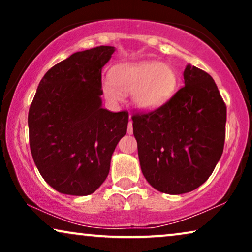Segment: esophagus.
Returning <instances> with one entry per match:
<instances>
[{
  "mask_svg": "<svg viewBox=\"0 0 252 252\" xmlns=\"http://www.w3.org/2000/svg\"><path fill=\"white\" fill-rule=\"evenodd\" d=\"M127 133L132 134L133 133V125H132V120H129L128 123V127H127Z\"/></svg>",
  "mask_w": 252,
  "mask_h": 252,
  "instance_id": "34e87169",
  "label": "esophagus"
}]
</instances>
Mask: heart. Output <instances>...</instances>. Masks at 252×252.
Segmentation results:
<instances>
[{"label":"heart","mask_w":252,"mask_h":252,"mask_svg":"<svg viewBox=\"0 0 252 252\" xmlns=\"http://www.w3.org/2000/svg\"><path fill=\"white\" fill-rule=\"evenodd\" d=\"M110 79L102 84V93L109 102L118 103L124 98L123 93H133V103L144 111L170 101L178 84L173 68L157 61L117 65L110 71Z\"/></svg>","instance_id":"heart-1"}]
</instances>
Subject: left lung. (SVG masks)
Listing matches in <instances>:
<instances>
[{
  "instance_id": "1",
  "label": "left lung",
  "mask_w": 252,
  "mask_h": 252,
  "mask_svg": "<svg viewBox=\"0 0 252 252\" xmlns=\"http://www.w3.org/2000/svg\"><path fill=\"white\" fill-rule=\"evenodd\" d=\"M185 86L154 111L132 117L141 170L158 191L179 195L208 180L223 151L226 104L211 75L188 64Z\"/></svg>"
}]
</instances>
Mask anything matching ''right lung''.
<instances>
[{"mask_svg":"<svg viewBox=\"0 0 252 252\" xmlns=\"http://www.w3.org/2000/svg\"><path fill=\"white\" fill-rule=\"evenodd\" d=\"M113 53L115 47L99 46L72 54L43 75L30 106L33 160L62 194H93L127 132L128 112L102 108V67Z\"/></svg>","mask_w":252,"mask_h":252,"instance_id":"add662e5","label":"right lung"}]
</instances>
